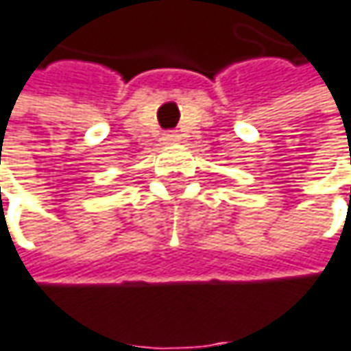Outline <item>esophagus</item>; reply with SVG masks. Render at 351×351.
Instances as JSON below:
<instances>
[{
	"instance_id": "1",
	"label": "esophagus",
	"mask_w": 351,
	"mask_h": 351,
	"mask_svg": "<svg viewBox=\"0 0 351 351\" xmlns=\"http://www.w3.org/2000/svg\"><path fill=\"white\" fill-rule=\"evenodd\" d=\"M180 138H182V136L176 132V130H171V132H165V134H163V143H167V145H171V143H178Z\"/></svg>"
}]
</instances>
